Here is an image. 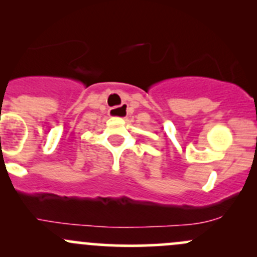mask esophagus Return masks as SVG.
I'll return each mask as SVG.
<instances>
[{
    "instance_id": "34e87169",
    "label": "esophagus",
    "mask_w": 257,
    "mask_h": 257,
    "mask_svg": "<svg viewBox=\"0 0 257 257\" xmlns=\"http://www.w3.org/2000/svg\"><path fill=\"white\" fill-rule=\"evenodd\" d=\"M126 112V104H121L120 107H116V108H112L109 110L110 115H118L119 113H125Z\"/></svg>"
}]
</instances>
